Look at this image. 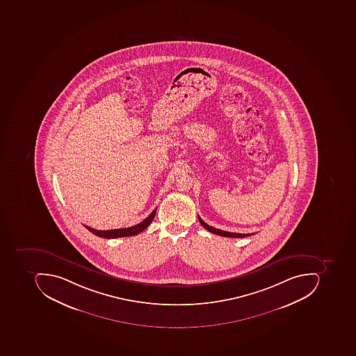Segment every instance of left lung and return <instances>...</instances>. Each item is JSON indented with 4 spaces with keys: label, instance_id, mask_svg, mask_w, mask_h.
I'll list each match as a JSON object with an SVG mask.
<instances>
[{
    "label": "left lung",
    "instance_id": "left-lung-1",
    "mask_svg": "<svg viewBox=\"0 0 356 356\" xmlns=\"http://www.w3.org/2000/svg\"><path fill=\"white\" fill-rule=\"evenodd\" d=\"M197 219L200 221L201 225H203V228L207 229L209 232L214 233V234L220 235V236L238 237V238H243V237H247L249 236V235L254 234V233H251V234H242V233H233L228 232V231L219 230V229L214 228V227L207 225V222H204V221L201 219L200 216H197Z\"/></svg>",
    "mask_w": 356,
    "mask_h": 356
}]
</instances>
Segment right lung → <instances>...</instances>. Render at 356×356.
Instances as JSON below:
<instances>
[{
	"mask_svg": "<svg viewBox=\"0 0 356 356\" xmlns=\"http://www.w3.org/2000/svg\"><path fill=\"white\" fill-rule=\"evenodd\" d=\"M156 209H154V211H152L151 215H149L147 218H145V220L141 221V222L138 223V225H134V227H129V228L102 231L96 230V229L88 227V225H84V227H86L90 232L97 235V236L104 237V238H118V237L134 236V235L139 234L140 232L145 230V229L149 227V223L153 221L154 217H155Z\"/></svg>",
	"mask_w": 356,
	"mask_h": 356,
	"instance_id": "obj_1",
	"label": "right lung"
}]
</instances>
